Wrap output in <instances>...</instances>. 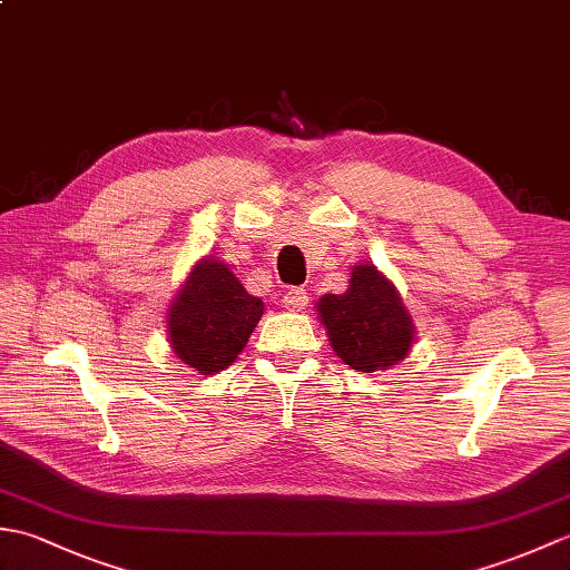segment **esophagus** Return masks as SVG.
<instances>
[{
  "mask_svg": "<svg viewBox=\"0 0 570 570\" xmlns=\"http://www.w3.org/2000/svg\"><path fill=\"white\" fill-rule=\"evenodd\" d=\"M308 306V294L306 288H288V292L284 294V308L288 311H301Z\"/></svg>",
  "mask_w": 570,
  "mask_h": 570,
  "instance_id": "obj_1",
  "label": "esophagus"
}]
</instances>
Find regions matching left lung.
Returning a JSON list of instances; mask_svg holds the SVG:
<instances>
[{
  "instance_id": "1",
  "label": "left lung",
  "mask_w": 570,
  "mask_h": 570,
  "mask_svg": "<svg viewBox=\"0 0 570 570\" xmlns=\"http://www.w3.org/2000/svg\"><path fill=\"white\" fill-rule=\"evenodd\" d=\"M331 347L357 372L390 370L416 341V325L399 288L370 262L355 264L343 294H325L316 304Z\"/></svg>"
}]
</instances>
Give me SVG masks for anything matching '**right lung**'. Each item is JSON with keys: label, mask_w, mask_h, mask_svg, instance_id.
Masks as SVG:
<instances>
[{"label": "right lung", "mask_w": 570, "mask_h": 570, "mask_svg": "<svg viewBox=\"0 0 570 570\" xmlns=\"http://www.w3.org/2000/svg\"><path fill=\"white\" fill-rule=\"evenodd\" d=\"M262 316V298L223 259L203 257L166 308L168 345L193 372L215 374L233 365Z\"/></svg>", "instance_id": "add662e5"}]
</instances>
